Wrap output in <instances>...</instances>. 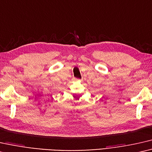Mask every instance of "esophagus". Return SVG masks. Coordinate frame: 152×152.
<instances>
[{
    "instance_id": "1",
    "label": "esophagus",
    "mask_w": 152,
    "mask_h": 152,
    "mask_svg": "<svg viewBox=\"0 0 152 152\" xmlns=\"http://www.w3.org/2000/svg\"><path fill=\"white\" fill-rule=\"evenodd\" d=\"M73 81H77L78 79H75V78H73Z\"/></svg>"
}]
</instances>
